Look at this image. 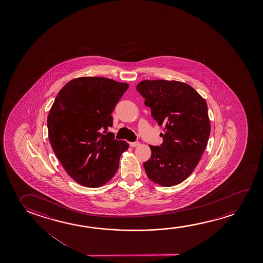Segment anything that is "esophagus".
I'll return each mask as SVG.
<instances>
[{"label":"esophagus","instance_id":"1","mask_svg":"<svg viewBox=\"0 0 263 263\" xmlns=\"http://www.w3.org/2000/svg\"><path fill=\"white\" fill-rule=\"evenodd\" d=\"M139 145V142H131L130 143V146H133V147H136V146H138Z\"/></svg>","mask_w":263,"mask_h":263}]
</instances>
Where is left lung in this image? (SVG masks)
I'll return each instance as SVG.
<instances>
[{"label": "left lung", "mask_w": 263, "mask_h": 263, "mask_svg": "<svg viewBox=\"0 0 263 263\" xmlns=\"http://www.w3.org/2000/svg\"><path fill=\"white\" fill-rule=\"evenodd\" d=\"M137 90L163 125L160 146H151L144 162L146 175L159 185L171 187L186 180L196 168L210 136L205 100L194 88L178 81H142Z\"/></svg>", "instance_id": "8db88e82"}]
</instances>
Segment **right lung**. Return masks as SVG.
Masks as SVG:
<instances>
[{"instance_id":"add662e5","label":"right lung","mask_w":263,"mask_h":263,"mask_svg":"<svg viewBox=\"0 0 263 263\" xmlns=\"http://www.w3.org/2000/svg\"><path fill=\"white\" fill-rule=\"evenodd\" d=\"M128 83L103 77H80L68 82L52 104L48 138L57 158L74 181L100 187L112 179L120 156L128 148L108 132L111 116Z\"/></svg>"}]
</instances>
